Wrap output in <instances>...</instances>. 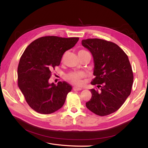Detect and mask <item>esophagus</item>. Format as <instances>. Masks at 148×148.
Masks as SVG:
<instances>
[{
	"instance_id": "esophagus-1",
	"label": "esophagus",
	"mask_w": 148,
	"mask_h": 148,
	"mask_svg": "<svg viewBox=\"0 0 148 148\" xmlns=\"http://www.w3.org/2000/svg\"><path fill=\"white\" fill-rule=\"evenodd\" d=\"M73 90L74 91H81V90H82V88H79V87H77V86H75V87H73Z\"/></svg>"
}]
</instances>
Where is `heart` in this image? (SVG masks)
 <instances>
[{
    "label": "heart",
    "instance_id": "heart-1",
    "mask_svg": "<svg viewBox=\"0 0 148 148\" xmlns=\"http://www.w3.org/2000/svg\"><path fill=\"white\" fill-rule=\"evenodd\" d=\"M85 51H80L78 53L84 52ZM85 74L83 71H73L66 75V78L70 82L77 85H81L82 84V79L84 77Z\"/></svg>",
    "mask_w": 148,
    "mask_h": 148
}]
</instances>
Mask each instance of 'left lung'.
<instances>
[{"instance_id": "obj_1", "label": "left lung", "mask_w": 148, "mask_h": 148, "mask_svg": "<svg viewBox=\"0 0 148 148\" xmlns=\"http://www.w3.org/2000/svg\"><path fill=\"white\" fill-rule=\"evenodd\" d=\"M82 44L91 53L94 62L90 89L92 97L87 108L100 116L117 111L130 95L133 74L128 57L117 44L101 39H83Z\"/></svg>"}]
</instances>
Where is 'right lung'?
Returning <instances> with one entry per match:
<instances>
[{"label": "right lung", "instance_id": "right-lung-1", "mask_svg": "<svg viewBox=\"0 0 148 148\" xmlns=\"http://www.w3.org/2000/svg\"><path fill=\"white\" fill-rule=\"evenodd\" d=\"M78 38L45 36L26 47L18 66V85L31 109L49 114L64 104L71 86L65 82L50 83L51 71L60 64L64 52L75 46Z\"/></svg>", "mask_w": 148, "mask_h": 148}]
</instances>
